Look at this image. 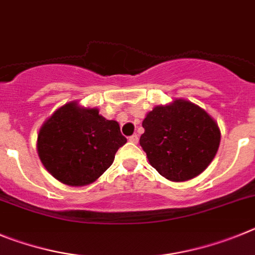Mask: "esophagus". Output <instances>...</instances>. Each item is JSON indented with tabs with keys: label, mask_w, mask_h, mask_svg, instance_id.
<instances>
[{
	"label": "esophagus",
	"mask_w": 255,
	"mask_h": 255,
	"mask_svg": "<svg viewBox=\"0 0 255 255\" xmlns=\"http://www.w3.org/2000/svg\"><path fill=\"white\" fill-rule=\"evenodd\" d=\"M128 139H129V142H132V143H137V142H138V136H137V134H133V136H130Z\"/></svg>",
	"instance_id": "obj_1"
}]
</instances>
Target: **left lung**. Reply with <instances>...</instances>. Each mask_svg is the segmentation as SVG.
I'll list each match as a JSON object with an SVG mask.
<instances>
[{
	"mask_svg": "<svg viewBox=\"0 0 255 255\" xmlns=\"http://www.w3.org/2000/svg\"><path fill=\"white\" fill-rule=\"evenodd\" d=\"M139 144L151 166L170 182H187L207 169L221 139L217 122L185 99L156 105L144 117Z\"/></svg>",
	"mask_w": 255,
	"mask_h": 255,
	"instance_id": "8db88e82",
	"label": "left lung"
}]
</instances>
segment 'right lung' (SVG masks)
<instances>
[{
  "label": "right lung",
  "mask_w": 255,
  "mask_h": 255,
  "mask_svg": "<svg viewBox=\"0 0 255 255\" xmlns=\"http://www.w3.org/2000/svg\"><path fill=\"white\" fill-rule=\"evenodd\" d=\"M127 142L119 123L98 108L66 103L42 125L36 139L39 159L48 173L70 187L94 183L111 166Z\"/></svg>",
  "instance_id": "add662e5"
}]
</instances>
